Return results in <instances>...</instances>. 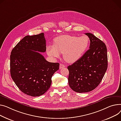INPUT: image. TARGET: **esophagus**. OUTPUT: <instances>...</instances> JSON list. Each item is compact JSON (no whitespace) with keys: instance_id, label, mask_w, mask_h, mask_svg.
I'll return each mask as SVG.
<instances>
[{"instance_id":"esophagus-1","label":"esophagus","mask_w":121,"mask_h":121,"mask_svg":"<svg viewBox=\"0 0 121 121\" xmlns=\"http://www.w3.org/2000/svg\"><path fill=\"white\" fill-rule=\"evenodd\" d=\"M66 66L64 65L63 64H60V66H59V68L60 69L63 68H65Z\"/></svg>"}]
</instances>
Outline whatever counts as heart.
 I'll return each instance as SVG.
<instances>
[{"mask_svg": "<svg viewBox=\"0 0 121 121\" xmlns=\"http://www.w3.org/2000/svg\"><path fill=\"white\" fill-rule=\"evenodd\" d=\"M89 44V39L86 35L80 37L62 35L54 39V45L47 47L48 55L52 58H59L63 53L66 61L73 63L84 54Z\"/></svg>", "mask_w": 121, "mask_h": 121, "instance_id": "obj_1", "label": "heart"}]
</instances>
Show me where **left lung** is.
Masks as SVG:
<instances>
[{"instance_id": "1", "label": "left lung", "mask_w": 121, "mask_h": 121, "mask_svg": "<svg viewBox=\"0 0 121 121\" xmlns=\"http://www.w3.org/2000/svg\"><path fill=\"white\" fill-rule=\"evenodd\" d=\"M90 49L78 60L68 67V82L71 89L78 93L92 91L101 83L108 68L107 47L91 33Z\"/></svg>"}]
</instances>
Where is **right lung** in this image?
<instances>
[{
    "mask_svg": "<svg viewBox=\"0 0 121 121\" xmlns=\"http://www.w3.org/2000/svg\"><path fill=\"white\" fill-rule=\"evenodd\" d=\"M46 51L44 34L27 35L12 50L10 55L11 75L24 93L37 97L51 86L52 77L59 69L58 63L47 61L38 51Z\"/></svg>",
    "mask_w": 121,
    "mask_h": 121,
    "instance_id": "right-lung-1",
    "label": "right lung"
}]
</instances>
